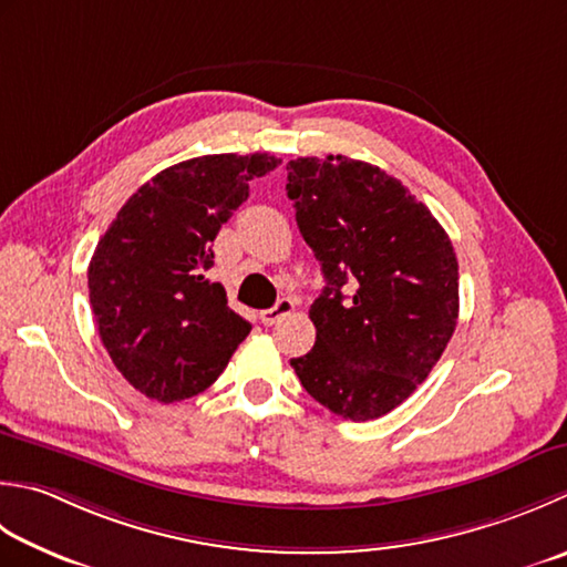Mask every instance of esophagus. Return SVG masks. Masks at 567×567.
<instances>
[{
	"label": "esophagus",
	"mask_w": 567,
	"mask_h": 567,
	"mask_svg": "<svg viewBox=\"0 0 567 567\" xmlns=\"http://www.w3.org/2000/svg\"><path fill=\"white\" fill-rule=\"evenodd\" d=\"M292 312H295V302H292V299H277L275 307H270V309H265V312H260V321H262L265 327H272V324H277V321H280L282 317L292 315Z\"/></svg>",
	"instance_id": "1"
}]
</instances>
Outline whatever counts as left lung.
<instances>
[{
    "label": "left lung",
    "instance_id": "8db88e82",
    "mask_svg": "<svg viewBox=\"0 0 567 567\" xmlns=\"http://www.w3.org/2000/svg\"><path fill=\"white\" fill-rule=\"evenodd\" d=\"M287 196L327 280L309 309L315 349L292 369L334 415L365 423L391 413L457 327L452 240L395 176L341 154L287 162Z\"/></svg>",
    "mask_w": 567,
    "mask_h": 567
}]
</instances>
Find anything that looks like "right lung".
Segmentation results:
<instances>
[{"instance_id":"add662e5","label":"right lung","mask_w":567,"mask_h":567,"mask_svg":"<svg viewBox=\"0 0 567 567\" xmlns=\"http://www.w3.org/2000/svg\"><path fill=\"white\" fill-rule=\"evenodd\" d=\"M268 152L206 154L152 176L97 240L87 290L117 371L152 401L204 393L228 365L250 321L208 280L220 226L272 172Z\"/></svg>"}]
</instances>
